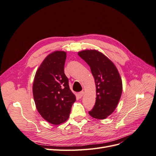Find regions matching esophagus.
Instances as JSON below:
<instances>
[{
	"label": "esophagus",
	"mask_w": 156,
	"mask_h": 156,
	"mask_svg": "<svg viewBox=\"0 0 156 156\" xmlns=\"http://www.w3.org/2000/svg\"><path fill=\"white\" fill-rule=\"evenodd\" d=\"M83 95H84V92H83V91H81V92H79L78 94H77V96H78V98H81Z\"/></svg>",
	"instance_id": "1"
}]
</instances>
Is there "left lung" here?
I'll list each match as a JSON object with an SVG mask.
<instances>
[{"label": "left lung", "mask_w": 156, "mask_h": 156, "mask_svg": "<svg viewBox=\"0 0 156 156\" xmlns=\"http://www.w3.org/2000/svg\"><path fill=\"white\" fill-rule=\"evenodd\" d=\"M79 56L88 64L96 88V103L88 113L96 119H105L114 112L122 92V82L115 65L101 52L84 50Z\"/></svg>", "instance_id": "1"}]
</instances>
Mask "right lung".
Returning <instances> with one entry per match:
<instances>
[{
	"instance_id": "1",
	"label": "right lung",
	"mask_w": 156,
	"mask_h": 156,
	"mask_svg": "<svg viewBox=\"0 0 156 156\" xmlns=\"http://www.w3.org/2000/svg\"><path fill=\"white\" fill-rule=\"evenodd\" d=\"M66 53L56 51L44 60L36 73L32 92L40 115L50 124L58 125L69 116L76 100L64 73Z\"/></svg>"
}]
</instances>
